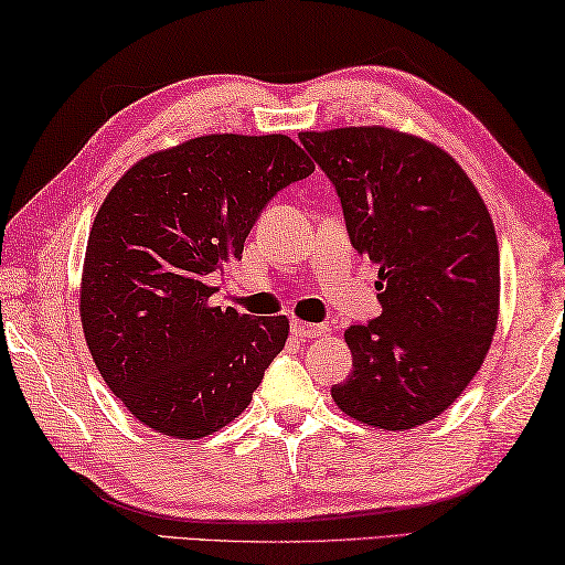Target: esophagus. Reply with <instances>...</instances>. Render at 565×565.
<instances>
[{
	"mask_svg": "<svg viewBox=\"0 0 565 565\" xmlns=\"http://www.w3.org/2000/svg\"><path fill=\"white\" fill-rule=\"evenodd\" d=\"M290 330L295 338H302V340H310V338H320L326 335L330 330L328 326H320V322H305V320H292L290 322Z\"/></svg>",
	"mask_w": 565,
	"mask_h": 565,
	"instance_id": "esophagus-1",
	"label": "esophagus"
}]
</instances>
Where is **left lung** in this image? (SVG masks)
Returning <instances> with one entry per match:
<instances>
[{"label": "left lung", "mask_w": 565, "mask_h": 565, "mask_svg": "<svg viewBox=\"0 0 565 565\" xmlns=\"http://www.w3.org/2000/svg\"><path fill=\"white\" fill-rule=\"evenodd\" d=\"M377 265L383 312L350 326L353 373L332 385L350 418L411 430L450 408L483 365L501 308V257L483 198L452 157L391 127L300 132Z\"/></svg>", "instance_id": "1"}]
</instances>
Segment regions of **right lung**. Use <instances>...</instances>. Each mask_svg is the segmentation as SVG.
Here are the masks:
<instances>
[{
	"mask_svg": "<svg viewBox=\"0 0 565 565\" xmlns=\"http://www.w3.org/2000/svg\"><path fill=\"white\" fill-rule=\"evenodd\" d=\"M316 172L288 135H202L152 152L92 222L79 318L92 360L147 428L198 440L243 413L290 320L222 310L210 277L277 192Z\"/></svg>",
	"mask_w": 565,
	"mask_h": 565,
	"instance_id": "obj_1",
	"label": "right lung"
}]
</instances>
